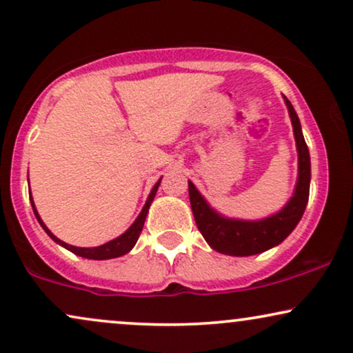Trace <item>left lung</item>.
Masks as SVG:
<instances>
[{
    "instance_id": "1",
    "label": "left lung",
    "mask_w": 353,
    "mask_h": 353,
    "mask_svg": "<svg viewBox=\"0 0 353 353\" xmlns=\"http://www.w3.org/2000/svg\"><path fill=\"white\" fill-rule=\"evenodd\" d=\"M286 106L293 124L294 141L298 149V181L296 190L286 206L276 214L265 217L260 221H241L229 219L216 212L201 193L194 188V185L188 181L190 203L193 210L194 221L199 232L203 234L212 249L219 254L234 256H249L272 249L285 241L293 232L299 219L306 210L307 198H310V180H311V159L306 142H304L301 124L293 104L285 98Z\"/></svg>"
}]
</instances>
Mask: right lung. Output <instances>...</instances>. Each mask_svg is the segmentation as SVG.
<instances>
[{"instance_id":"right-lung-1","label":"right lung","mask_w":353,"mask_h":353,"mask_svg":"<svg viewBox=\"0 0 353 353\" xmlns=\"http://www.w3.org/2000/svg\"><path fill=\"white\" fill-rule=\"evenodd\" d=\"M160 181H162V180L157 181L154 188H152L150 194H149V198H147L145 204H143V208H142L141 214L137 216V219L134 221V224L130 225V228H129L128 230H125V232L123 234V236H119V237L112 239V241L106 242V243H103V245H99V247H93V249H83V247H75V245H70V243H65V242H62V241H60V239H57V237L54 236V234H52L50 230L47 229V225L42 223L41 216H39V212H37V210H36V206H34L32 196H30V204H32L34 214H36L37 221H39V224L42 225V229L46 230V232L49 234V236H50L52 239H54V241H55L57 243H60V245L65 247V249H67V250L73 252V254H75V255L83 256V259H91V260H108V259H116V256H121V255L128 254V252H130V249H132V247L136 245L137 239H139V236H141V232H142L143 223H145V217H147V212H149L150 203L154 201L157 190H159Z\"/></svg>"}]
</instances>
